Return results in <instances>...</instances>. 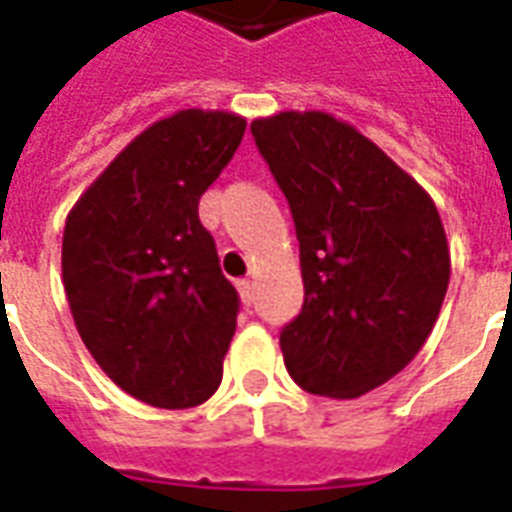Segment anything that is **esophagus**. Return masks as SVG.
I'll return each instance as SVG.
<instances>
[{"instance_id": "1", "label": "esophagus", "mask_w": 512, "mask_h": 512, "mask_svg": "<svg viewBox=\"0 0 512 512\" xmlns=\"http://www.w3.org/2000/svg\"><path fill=\"white\" fill-rule=\"evenodd\" d=\"M235 285H238V293H241V299H244L246 305H249V302L255 299V282H252V280H238Z\"/></svg>"}]
</instances>
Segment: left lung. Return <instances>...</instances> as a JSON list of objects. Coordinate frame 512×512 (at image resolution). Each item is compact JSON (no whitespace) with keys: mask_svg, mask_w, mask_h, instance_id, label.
Wrapping results in <instances>:
<instances>
[{"mask_svg":"<svg viewBox=\"0 0 512 512\" xmlns=\"http://www.w3.org/2000/svg\"><path fill=\"white\" fill-rule=\"evenodd\" d=\"M252 135L291 207L305 305L280 332L299 388L355 399L430 338L449 285L438 207L366 135L330 113H277Z\"/></svg>","mask_w":512,"mask_h":512,"instance_id":"left-lung-1","label":"left lung"}]
</instances>
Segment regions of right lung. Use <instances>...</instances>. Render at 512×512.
<instances>
[{
    "label": "right lung",
    "mask_w": 512,
    "mask_h": 512,
    "mask_svg": "<svg viewBox=\"0 0 512 512\" xmlns=\"http://www.w3.org/2000/svg\"><path fill=\"white\" fill-rule=\"evenodd\" d=\"M244 130L246 119L224 110L155 121L66 219L63 288L77 332L107 377L146 405H202L221 385L241 299L199 199Z\"/></svg>",
    "instance_id": "obj_1"
}]
</instances>
